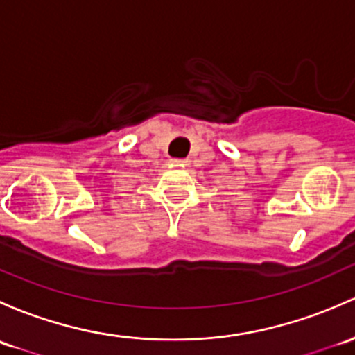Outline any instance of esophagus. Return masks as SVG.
I'll return each mask as SVG.
<instances>
[{
  "label": "esophagus",
  "instance_id": "esophagus-1",
  "mask_svg": "<svg viewBox=\"0 0 355 355\" xmlns=\"http://www.w3.org/2000/svg\"><path fill=\"white\" fill-rule=\"evenodd\" d=\"M171 163H173V165H177V166H185V165H189V159L173 158V159H171Z\"/></svg>",
  "mask_w": 355,
  "mask_h": 355
}]
</instances>
